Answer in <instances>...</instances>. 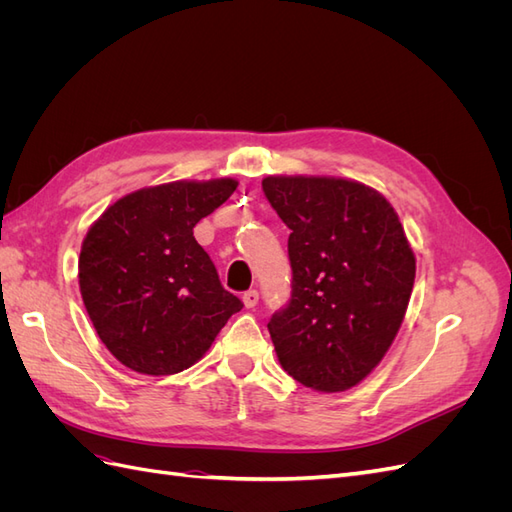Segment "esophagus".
I'll return each instance as SVG.
<instances>
[{
  "instance_id": "34e87169",
  "label": "esophagus",
  "mask_w": 512,
  "mask_h": 512,
  "mask_svg": "<svg viewBox=\"0 0 512 512\" xmlns=\"http://www.w3.org/2000/svg\"><path fill=\"white\" fill-rule=\"evenodd\" d=\"M243 305H245L247 309L256 307V305H258V290H247V292H243Z\"/></svg>"
}]
</instances>
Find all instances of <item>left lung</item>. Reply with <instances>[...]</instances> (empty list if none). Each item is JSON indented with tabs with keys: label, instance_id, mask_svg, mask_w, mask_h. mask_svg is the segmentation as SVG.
I'll use <instances>...</instances> for the list:
<instances>
[{
	"label": "left lung",
	"instance_id": "1",
	"mask_svg": "<svg viewBox=\"0 0 512 512\" xmlns=\"http://www.w3.org/2000/svg\"><path fill=\"white\" fill-rule=\"evenodd\" d=\"M271 207L290 228L292 299L269 320L284 371L322 393L352 389L404 322L416 258L378 190L342 177L271 175Z\"/></svg>",
	"mask_w": 512,
	"mask_h": 512
}]
</instances>
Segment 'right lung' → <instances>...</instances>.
Returning <instances> with one entry per match:
<instances>
[{
	"mask_svg": "<svg viewBox=\"0 0 512 512\" xmlns=\"http://www.w3.org/2000/svg\"><path fill=\"white\" fill-rule=\"evenodd\" d=\"M235 179L173 181L119 198L81 245L79 286L115 359L170 376L203 359L243 303L224 290L194 226L237 190Z\"/></svg>",
	"mask_w": 512,
	"mask_h": 512,
	"instance_id": "right-lung-1",
	"label": "right lung"
}]
</instances>
